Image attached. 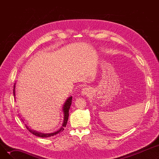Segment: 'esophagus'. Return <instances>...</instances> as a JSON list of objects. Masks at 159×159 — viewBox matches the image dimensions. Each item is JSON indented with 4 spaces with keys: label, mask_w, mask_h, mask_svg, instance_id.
Here are the masks:
<instances>
[{
    "label": "esophagus",
    "mask_w": 159,
    "mask_h": 159,
    "mask_svg": "<svg viewBox=\"0 0 159 159\" xmlns=\"http://www.w3.org/2000/svg\"><path fill=\"white\" fill-rule=\"evenodd\" d=\"M89 89L88 88H85L82 90V95H87L89 93Z\"/></svg>",
    "instance_id": "1"
}]
</instances>
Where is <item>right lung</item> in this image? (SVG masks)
Returning <instances> with one entry per match:
<instances>
[{"label": "right lung", "instance_id": "obj_1", "mask_svg": "<svg viewBox=\"0 0 159 159\" xmlns=\"http://www.w3.org/2000/svg\"><path fill=\"white\" fill-rule=\"evenodd\" d=\"M15 85H14V87H13V95H14V97L15 96ZM71 101H72V97H70L68 100H67L66 102H65V104L64 105V107H63V111H64V122H63V124H62L61 128L59 130H58L57 131H56L55 133H47V134H44V133H38V132H37L35 131H33V130L30 129V128L28 127V126H26V128L28 129V131L30 133H32V134H33V135H35V136H37V137H43V138L50 137L56 135L57 134H58V133H60L61 132H62L64 129V128L66 126L67 122H68V117H69V110H70L71 104Z\"/></svg>", "mask_w": 159, "mask_h": 159}]
</instances>
